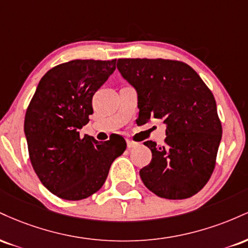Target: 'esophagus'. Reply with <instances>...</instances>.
Returning <instances> with one entry per match:
<instances>
[{
    "label": "esophagus",
    "instance_id": "esophagus-1",
    "mask_svg": "<svg viewBox=\"0 0 248 248\" xmlns=\"http://www.w3.org/2000/svg\"><path fill=\"white\" fill-rule=\"evenodd\" d=\"M138 146H139L138 142H134V141H132V140H127V147H128V149H132V148H135V147H138Z\"/></svg>",
    "mask_w": 248,
    "mask_h": 248
}]
</instances>
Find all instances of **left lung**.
<instances>
[{
    "instance_id": "obj_1",
    "label": "left lung",
    "mask_w": 248,
    "mask_h": 248,
    "mask_svg": "<svg viewBox=\"0 0 248 248\" xmlns=\"http://www.w3.org/2000/svg\"><path fill=\"white\" fill-rule=\"evenodd\" d=\"M119 72L138 92L139 120L167 126L164 146L147 141L153 157L140 170L158 197L186 199L203 189L216 166L221 124L215 96L192 67L170 59H118Z\"/></svg>"
}]
</instances>
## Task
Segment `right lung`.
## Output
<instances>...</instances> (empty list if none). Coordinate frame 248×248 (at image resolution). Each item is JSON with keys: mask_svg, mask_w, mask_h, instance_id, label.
<instances>
[{"mask_svg": "<svg viewBox=\"0 0 248 248\" xmlns=\"http://www.w3.org/2000/svg\"><path fill=\"white\" fill-rule=\"evenodd\" d=\"M115 62L76 59L57 65L41 79L28 106L24 133L31 164L57 197H90L104 186L113 161L126 150L120 135L99 142L79 134L93 114V95L114 72Z\"/></svg>", "mask_w": 248, "mask_h": 248, "instance_id": "1", "label": "right lung"}]
</instances>
